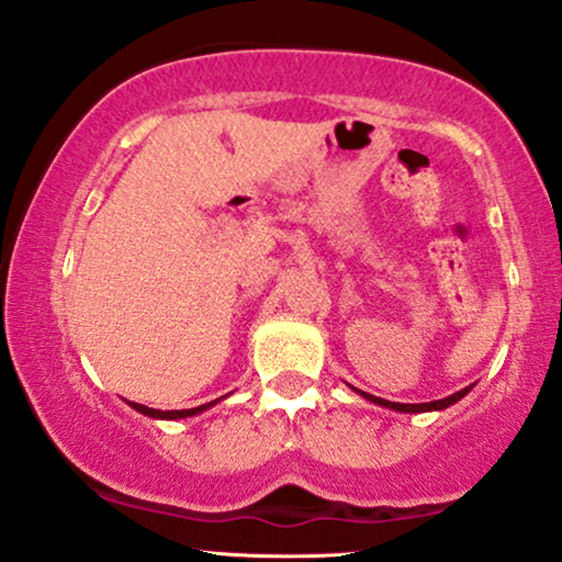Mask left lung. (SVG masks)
<instances>
[{
	"instance_id": "obj_1",
	"label": "left lung",
	"mask_w": 562,
	"mask_h": 562,
	"mask_svg": "<svg viewBox=\"0 0 562 562\" xmlns=\"http://www.w3.org/2000/svg\"><path fill=\"white\" fill-rule=\"evenodd\" d=\"M357 391V387H355ZM473 391V385L462 387V391L447 395L442 401H429V403H393V401H385V398H378V395H370L364 391H357L362 398H368L370 403H375V406H383V408H391V411H398V414H426V411H445L450 408L452 403H458L460 398H465V395Z\"/></svg>"
}]
</instances>
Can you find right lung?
<instances>
[{
  "instance_id": "obj_1",
  "label": "right lung",
  "mask_w": 562,
  "mask_h": 562,
  "mask_svg": "<svg viewBox=\"0 0 562 562\" xmlns=\"http://www.w3.org/2000/svg\"><path fill=\"white\" fill-rule=\"evenodd\" d=\"M218 401H221V398H218ZM218 401H211V403H205V406L184 408V411H159V408H148V406H144V403H133V401H128V406L136 408L138 414L151 416V418H187V416H194V414H203V411L215 406V403H218Z\"/></svg>"
}]
</instances>
